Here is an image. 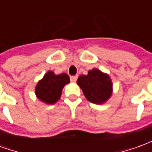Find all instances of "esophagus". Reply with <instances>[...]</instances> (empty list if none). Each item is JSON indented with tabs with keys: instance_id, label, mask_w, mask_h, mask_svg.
<instances>
[{
	"instance_id": "obj_1",
	"label": "esophagus",
	"mask_w": 152,
	"mask_h": 152,
	"mask_svg": "<svg viewBox=\"0 0 152 152\" xmlns=\"http://www.w3.org/2000/svg\"><path fill=\"white\" fill-rule=\"evenodd\" d=\"M77 77H78L77 76H72L71 77H70V79H71V81H72V82L75 83L76 81V80H77Z\"/></svg>"
}]
</instances>
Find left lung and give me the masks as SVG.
<instances>
[{"instance_id":"1","label":"left lung","mask_w":152,"mask_h":152,"mask_svg":"<svg viewBox=\"0 0 152 152\" xmlns=\"http://www.w3.org/2000/svg\"><path fill=\"white\" fill-rule=\"evenodd\" d=\"M76 83L82 89L87 100L95 104L104 103L112 94L110 76L96 68L89 71L87 75L80 76Z\"/></svg>"}]
</instances>
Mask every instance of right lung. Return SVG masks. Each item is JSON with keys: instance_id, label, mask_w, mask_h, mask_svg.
<instances>
[{"instance_id": "right-lung-1", "label": "right lung", "mask_w": 152, "mask_h": 152, "mask_svg": "<svg viewBox=\"0 0 152 152\" xmlns=\"http://www.w3.org/2000/svg\"><path fill=\"white\" fill-rule=\"evenodd\" d=\"M69 83L70 78L66 73L55 75L49 71L36 86V95L41 102L53 104L60 99L64 86Z\"/></svg>"}]
</instances>
